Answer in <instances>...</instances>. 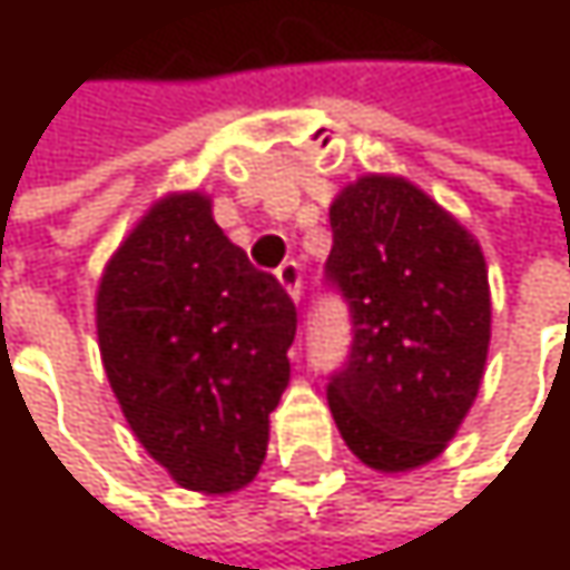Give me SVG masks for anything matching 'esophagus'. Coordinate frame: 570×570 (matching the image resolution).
<instances>
[{"label": "esophagus", "instance_id": "obj_1", "mask_svg": "<svg viewBox=\"0 0 570 570\" xmlns=\"http://www.w3.org/2000/svg\"><path fill=\"white\" fill-rule=\"evenodd\" d=\"M277 281H281V286L289 293V299L296 303L299 293H303V271H299V264H296V261H286L284 267L277 271Z\"/></svg>", "mask_w": 570, "mask_h": 570}]
</instances>
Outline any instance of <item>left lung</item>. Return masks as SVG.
Returning <instances> with one entry per match:
<instances>
[{
    "label": "left lung",
    "mask_w": 570,
    "mask_h": 570,
    "mask_svg": "<svg viewBox=\"0 0 570 570\" xmlns=\"http://www.w3.org/2000/svg\"><path fill=\"white\" fill-rule=\"evenodd\" d=\"M326 277L350 303L353 346L326 399L350 452L412 472L455 439L479 396L492 293L479 240L399 174H363L330 204Z\"/></svg>",
    "instance_id": "obj_1"
}]
</instances>
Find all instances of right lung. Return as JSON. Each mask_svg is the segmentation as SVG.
Here are the masks:
<instances>
[{"label":"right lung","mask_w":570,"mask_h":570,"mask_svg":"<svg viewBox=\"0 0 570 570\" xmlns=\"http://www.w3.org/2000/svg\"><path fill=\"white\" fill-rule=\"evenodd\" d=\"M95 326L131 432L180 489L230 495L257 479L296 306L227 240L207 194L148 207L105 264Z\"/></svg>","instance_id":"right-lung-1"}]
</instances>
